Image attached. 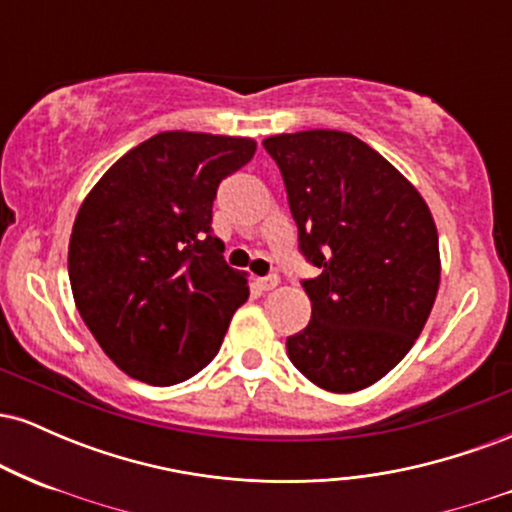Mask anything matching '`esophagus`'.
Returning a JSON list of instances; mask_svg holds the SVG:
<instances>
[{
	"label": "esophagus",
	"instance_id": "34e87169",
	"mask_svg": "<svg viewBox=\"0 0 512 512\" xmlns=\"http://www.w3.org/2000/svg\"><path fill=\"white\" fill-rule=\"evenodd\" d=\"M255 284H257V289H260V291H272V289H276V286H279V276H276V274L260 276V279H255Z\"/></svg>",
	"mask_w": 512,
	"mask_h": 512
}]
</instances>
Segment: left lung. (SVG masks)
I'll list each match as a JSON object with an SVG mask.
<instances>
[{"mask_svg": "<svg viewBox=\"0 0 512 512\" xmlns=\"http://www.w3.org/2000/svg\"><path fill=\"white\" fill-rule=\"evenodd\" d=\"M284 178L313 315L286 339L291 363L330 392L378 383L424 330L440 284L424 197L354 134L308 129L264 139Z\"/></svg>", "mask_w": 512, "mask_h": 512, "instance_id": "left-lung-1", "label": "left lung"}]
</instances>
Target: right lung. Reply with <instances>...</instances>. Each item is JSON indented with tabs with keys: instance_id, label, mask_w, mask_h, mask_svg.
Masks as SVG:
<instances>
[{
	"instance_id": "right-lung-1",
	"label": "right lung",
	"mask_w": 512,
	"mask_h": 512,
	"mask_svg": "<svg viewBox=\"0 0 512 512\" xmlns=\"http://www.w3.org/2000/svg\"><path fill=\"white\" fill-rule=\"evenodd\" d=\"M255 142L161 132L127 151L76 214L69 240L74 303L117 368L149 385L192 378L219 354L245 274L211 228L221 180Z\"/></svg>"
}]
</instances>
